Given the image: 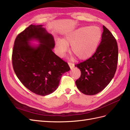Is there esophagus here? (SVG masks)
Here are the masks:
<instances>
[{
  "label": "esophagus",
  "instance_id": "esophagus-1",
  "mask_svg": "<svg viewBox=\"0 0 130 130\" xmlns=\"http://www.w3.org/2000/svg\"><path fill=\"white\" fill-rule=\"evenodd\" d=\"M68 64H69V66L70 67V68L72 69L74 67V66H75V64H74V63H73V62H68Z\"/></svg>",
  "mask_w": 130,
  "mask_h": 130
}]
</instances>
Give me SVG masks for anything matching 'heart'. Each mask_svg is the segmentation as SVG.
I'll return each mask as SVG.
<instances>
[{"label":"heart","mask_w":130,"mask_h":130,"mask_svg":"<svg viewBox=\"0 0 130 130\" xmlns=\"http://www.w3.org/2000/svg\"><path fill=\"white\" fill-rule=\"evenodd\" d=\"M101 29L98 26H85L66 35L64 39L58 38L55 49L59 55L63 56L71 45L72 52L81 59L90 57L97 50L102 38Z\"/></svg>","instance_id":"obj_1"}]
</instances>
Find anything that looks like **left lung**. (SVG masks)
I'll use <instances>...</instances> for the list:
<instances>
[{"label":"left lung","mask_w":130,"mask_h":130,"mask_svg":"<svg viewBox=\"0 0 130 130\" xmlns=\"http://www.w3.org/2000/svg\"><path fill=\"white\" fill-rule=\"evenodd\" d=\"M101 42L91 57L75 64L81 76L75 83L79 91L86 95H94L103 90L114 76L118 61V46L109 29L103 26Z\"/></svg>","instance_id":"8db88e82"}]
</instances>
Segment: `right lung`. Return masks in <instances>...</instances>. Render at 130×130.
<instances>
[{"mask_svg": "<svg viewBox=\"0 0 130 130\" xmlns=\"http://www.w3.org/2000/svg\"><path fill=\"white\" fill-rule=\"evenodd\" d=\"M33 38L41 43L34 48L28 42ZM55 41L42 25L29 26L16 37L12 53L15 74L25 87L44 96L58 87L62 75L70 70L68 62L52 51Z\"/></svg>", "mask_w": 130, "mask_h": 130, "instance_id": "right-lung-1", "label": "right lung"}]
</instances>
